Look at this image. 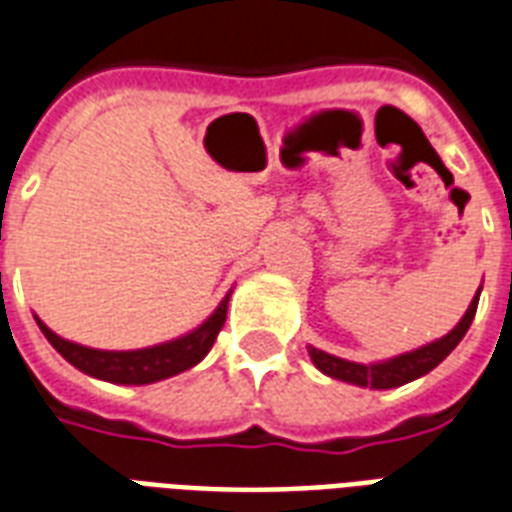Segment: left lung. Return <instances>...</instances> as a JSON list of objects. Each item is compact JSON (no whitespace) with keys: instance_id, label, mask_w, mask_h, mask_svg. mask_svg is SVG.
Here are the masks:
<instances>
[{"instance_id":"8db88e82","label":"left lung","mask_w":512,"mask_h":512,"mask_svg":"<svg viewBox=\"0 0 512 512\" xmlns=\"http://www.w3.org/2000/svg\"><path fill=\"white\" fill-rule=\"evenodd\" d=\"M483 290V285H480ZM480 290L472 298V304L464 312V317L458 320V325L450 333H445L442 339H434V342L423 344L418 350L401 352L396 358H388V361L377 363H355L344 361V358H336L331 352L317 350V347H309V358L323 374L333 377V380L350 382V385H358V388H374V391H388V388H399V385H407V382L418 380L423 374H429L434 366L448 358L450 352L456 350V344L464 339V333L469 331V325L475 320V312H478V298Z\"/></svg>"}]
</instances>
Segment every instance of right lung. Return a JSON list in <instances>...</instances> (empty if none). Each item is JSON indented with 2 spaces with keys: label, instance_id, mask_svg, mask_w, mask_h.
Instances as JSON below:
<instances>
[{
  "label": "right lung",
  "instance_id": "1",
  "mask_svg": "<svg viewBox=\"0 0 512 512\" xmlns=\"http://www.w3.org/2000/svg\"><path fill=\"white\" fill-rule=\"evenodd\" d=\"M230 293L219 301L217 309L208 314L195 331L184 333L179 339H170V342L154 344V347H143V350H94V347H83V344H75L70 339H62L40 317H34V320L40 325L45 339L54 344V350L62 355L64 361L73 363L78 372L89 374L94 380L116 382V385H151V382L168 380V377L187 372V369L198 366L206 358L208 350L217 342V333L225 325Z\"/></svg>",
  "mask_w": 512,
  "mask_h": 512
}]
</instances>
